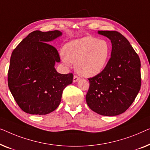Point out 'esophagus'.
Instances as JSON below:
<instances>
[{"mask_svg":"<svg viewBox=\"0 0 150 150\" xmlns=\"http://www.w3.org/2000/svg\"><path fill=\"white\" fill-rule=\"evenodd\" d=\"M79 77H77V75H74V77H73V82H77V81H79Z\"/></svg>","mask_w":150,"mask_h":150,"instance_id":"obj_1","label":"esophagus"}]
</instances>
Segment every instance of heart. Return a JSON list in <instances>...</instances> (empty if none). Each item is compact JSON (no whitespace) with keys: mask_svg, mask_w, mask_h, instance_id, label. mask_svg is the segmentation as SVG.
<instances>
[{"mask_svg":"<svg viewBox=\"0 0 150 150\" xmlns=\"http://www.w3.org/2000/svg\"><path fill=\"white\" fill-rule=\"evenodd\" d=\"M110 52V45L107 41L88 36L67 43L62 59L67 64L76 62L75 69L81 75L94 77L106 66Z\"/></svg>","mask_w":150,"mask_h":150,"instance_id":"obj_1","label":"heart"}]
</instances>
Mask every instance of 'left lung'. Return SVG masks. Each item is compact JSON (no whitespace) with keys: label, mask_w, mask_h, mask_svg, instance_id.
Here are the masks:
<instances>
[{"label":"left lung","mask_w":150,"mask_h":150,"mask_svg":"<svg viewBox=\"0 0 150 150\" xmlns=\"http://www.w3.org/2000/svg\"><path fill=\"white\" fill-rule=\"evenodd\" d=\"M98 34L111 40V58L100 73L88 78L90 87L86 100L94 112L115 116L129 108L140 90L141 61L121 33L100 30Z\"/></svg>","instance_id":"1"}]
</instances>
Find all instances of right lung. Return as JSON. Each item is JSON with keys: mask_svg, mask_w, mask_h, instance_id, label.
Returning <instances> with one entry per match:
<instances>
[{"mask_svg": "<svg viewBox=\"0 0 150 150\" xmlns=\"http://www.w3.org/2000/svg\"><path fill=\"white\" fill-rule=\"evenodd\" d=\"M61 35L59 30L33 31L12 52L8 86L24 112L46 115L54 111L60 105L63 90L72 83L73 73L60 74L54 68L60 58L49 42Z\"/></svg>", "mask_w": 150, "mask_h": 150, "instance_id": "add662e5", "label": "right lung"}]
</instances>
